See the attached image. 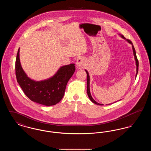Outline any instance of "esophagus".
Segmentation results:
<instances>
[{
  "mask_svg": "<svg viewBox=\"0 0 151 151\" xmlns=\"http://www.w3.org/2000/svg\"><path fill=\"white\" fill-rule=\"evenodd\" d=\"M76 65L78 68L84 67L86 65V60L83 58H79L76 60Z\"/></svg>",
  "mask_w": 151,
  "mask_h": 151,
  "instance_id": "esophagus-1",
  "label": "esophagus"
}]
</instances>
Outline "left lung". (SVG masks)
Returning <instances> with one entry per match:
<instances>
[{"label":"left lung","mask_w":151,"mask_h":151,"mask_svg":"<svg viewBox=\"0 0 151 151\" xmlns=\"http://www.w3.org/2000/svg\"><path fill=\"white\" fill-rule=\"evenodd\" d=\"M119 35H120L121 37H122L123 39L126 40L129 43L132 45V50H133V53H134V58H135V61H136V65H137V73H136V78H137V72H138V68H139V62H138V60H137V55H136V51H135V48H134V45H133V44L132 43V42H131L129 40H127V39L126 40V39L124 38V37L123 36V35H121V34H119ZM85 71H86V81H87V89H86V91H87V94H88V97H89V99L91 100V101L92 102H93L94 104H97V105H104L103 104H99V103L97 102L96 101L94 100L92 98V96H91V92H90V88H89L90 78H89V73H88V72L86 71V70H85ZM110 104H108V105H110Z\"/></svg>","instance_id":"1"}]
</instances>
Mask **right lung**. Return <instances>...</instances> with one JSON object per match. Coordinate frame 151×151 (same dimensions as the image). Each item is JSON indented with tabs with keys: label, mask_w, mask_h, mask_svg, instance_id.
<instances>
[{
	"label": "right lung",
	"mask_w": 151,
	"mask_h": 151,
	"mask_svg": "<svg viewBox=\"0 0 151 151\" xmlns=\"http://www.w3.org/2000/svg\"><path fill=\"white\" fill-rule=\"evenodd\" d=\"M19 52L20 49L16 59V76L24 93L30 100L36 103L45 106L57 104L62 99L67 84L75 72V64L60 67L52 77L36 81L28 77L23 70Z\"/></svg>",
	"instance_id": "add662e5"
}]
</instances>
